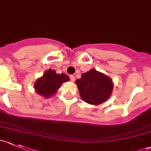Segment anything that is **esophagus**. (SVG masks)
<instances>
[{
	"label": "esophagus",
	"instance_id": "obj_1",
	"mask_svg": "<svg viewBox=\"0 0 151 151\" xmlns=\"http://www.w3.org/2000/svg\"><path fill=\"white\" fill-rule=\"evenodd\" d=\"M69 77H70V80H71V82H74V80H75V77H74V76L70 75Z\"/></svg>",
	"mask_w": 151,
	"mask_h": 151
}]
</instances>
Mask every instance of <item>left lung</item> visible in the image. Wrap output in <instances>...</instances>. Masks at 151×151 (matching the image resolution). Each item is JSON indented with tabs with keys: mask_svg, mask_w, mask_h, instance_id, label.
I'll use <instances>...</instances> for the list:
<instances>
[{
	"mask_svg": "<svg viewBox=\"0 0 151 151\" xmlns=\"http://www.w3.org/2000/svg\"><path fill=\"white\" fill-rule=\"evenodd\" d=\"M76 84L85 102L96 105L106 101L113 88L112 80L95 69L82 74L81 78L76 80Z\"/></svg>",
	"mask_w": 151,
	"mask_h": 151,
	"instance_id": "8db88e82",
	"label": "left lung"
}]
</instances>
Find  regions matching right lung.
<instances>
[{"instance_id": "obj_1", "label": "right lung", "mask_w": 151, "mask_h": 151, "mask_svg": "<svg viewBox=\"0 0 151 151\" xmlns=\"http://www.w3.org/2000/svg\"><path fill=\"white\" fill-rule=\"evenodd\" d=\"M69 77L65 74H56L55 71L49 69L39 78L34 85L35 90L39 95L49 98L55 94L63 83L68 81Z\"/></svg>"}]
</instances>
